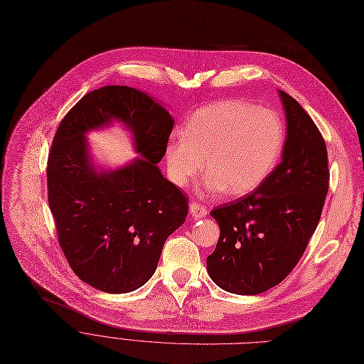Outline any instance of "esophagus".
<instances>
[{
  "label": "esophagus",
  "instance_id": "esophagus-1",
  "mask_svg": "<svg viewBox=\"0 0 364 364\" xmlns=\"http://www.w3.org/2000/svg\"><path fill=\"white\" fill-rule=\"evenodd\" d=\"M189 213H191L196 219H200V218H204L207 215V210L205 207L198 204V203H193L191 205H189Z\"/></svg>",
  "mask_w": 364,
  "mask_h": 364
}]
</instances>
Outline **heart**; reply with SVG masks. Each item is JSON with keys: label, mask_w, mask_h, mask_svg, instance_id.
Masks as SVG:
<instances>
[{"label": "heart", "mask_w": 364, "mask_h": 364, "mask_svg": "<svg viewBox=\"0 0 364 364\" xmlns=\"http://www.w3.org/2000/svg\"><path fill=\"white\" fill-rule=\"evenodd\" d=\"M284 126L274 111L245 102H219L196 111L182 139L164 149L168 179L186 186L203 168V194L246 196L261 186L280 160Z\"/></svg>", "instance_id": "heart-1"}]
</instances>
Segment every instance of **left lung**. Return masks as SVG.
Returning <instances> with one entry per match:
<instances>
[{"instance_id": "left-lung-1", "label": "left lung", "mask_w": 364, "mask_h": 364, "mask_svg": "<svg viewBox=\"0 0 364 364\" xmlns=\"http://www.w3.org/2000/svg\"><path fill=\"white\" fill-rule=\"evenodd\" d=\"M287 121L283 160L253 193L212 210L220 235L207 256L210 279L235 295H257L296 267L328 189L327 149L306 111L279 90Z\"/></svg>"}]
</instances>
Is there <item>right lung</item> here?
I'll use <instances>...</instances> for the list:
<instances>
[{"label":"right lung","mask_w":364,"mask_h":364,"mask_svg":"<svg viewBox=\"0 0 364 364\" xmlns=\"http://www.w3.org/2000/svg\"><path fill=\"white\" fill-rule=\"evenodd\" d=\"M123 122L141 157L99 171L85 134ZM175 119L146 93L107 85L85 95L60 121L47 161L48 205L73 271L92 287L129 293L157 269L163 246L185 222L188 198L159 168Z\"/></svg>","instance_id":"1"}]
</instances>
